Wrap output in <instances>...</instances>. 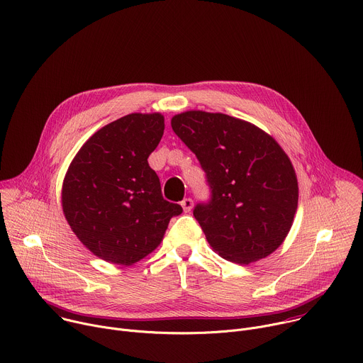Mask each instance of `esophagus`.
Here are the masks:
<instances>
[{"mask_svg":"<svg viewBox=\"0 0 363 363\" xmlns=\"http://www.w3.org/2000/svg\"><path fill=\"white\" fill-rule=\"evenodd\" d=\"M180 204H182V207H183V210H184L186 213H189V211L193 208V200H191V199H189V197H187V199H184Z\"/></svg>","mask_w":363,"mask_h":363,"instance_id":"esophagus-1","label":"esophagus"}]
</instances>
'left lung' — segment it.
<instances>
[{"label": "left lung", "instance_id": "left-lung-1", "mask_svg": "<svg viewBox=\"0 0 363 363\" xmlns=\"http://www.w3.org/2000/svg\"><path fill=\"white\" fill-rule=\"evenodd\" d=\"M172 128L211 189L210 201L193 210L211 249L239 264L273 253L294 225L299 199L294 164L279 143L222 113L184 111L172 118Z\"/></svg>", "mask_w": 363, "mask_h": 363}]
</instances>
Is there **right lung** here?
Instances as JSON below:
<instances>
[{"instance_id":"right-lung-1","label":"right lung","mask_w":363,"mask_h":363,"mask_svg":"<svg viewBox=\"0 0 363 363\" xmlns=\"http://www.w3.org/2000/svg\"><path fill=\"white\" fill-rule=\"evenodd\" d=\"M163 133V114H127L96 131L68 166L62 213L79 240L106 262L130 266L146 257L183 211L163 199L147 162Z\"/></svg>"}]
</instances>
